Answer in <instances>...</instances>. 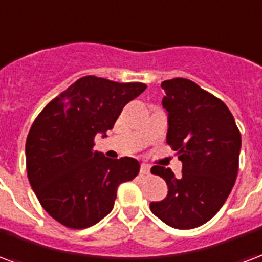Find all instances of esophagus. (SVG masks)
<instances>
[{
    "label": "esophagus",
    "instance_id": "obj_1",
    "mask_svg": "<svg viewBox=\"0 0 262 262\" xmlns=\"http://www.w3.org/2000/svg\"><path fill=\"white\" fill-rule=\"evenodd\" d=\"M140 173L141 175H148L150 173V166L147 164H141L140 165Z\"/></svg>",
    "mask_w": 262,
    "mask_h": 262
}]
</instances>
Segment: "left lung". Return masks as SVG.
Segmentation results:
<instances>
[{"instance_id": "obj_1", "label": "left lung", "mask_w": 262, "mask_h": 262, "mask_svg": "<svg viewBox=\"0 0 262 262\" xmlns=\"http://www.w3.org/2000/svg\"><path fill=\"white\" fill-rule=\"evenodd\" d=\"M166 96V143L182 161V175L152 166L165 179L168 194L150 210L176 229H193L214 216L228 199L239 169L242 137L229 108L191 80L161 83Z\"/></svg>"}]
</instances>
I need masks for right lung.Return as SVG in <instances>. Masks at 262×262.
I'll return each instance as SVG.
<instances>
[{"instance_id":"right-lung-1","label":"right lung","mask_w":262,"mask_h":262,"mask_svg":"<svg viewBox=\"0 0 262 262\" xmlns=\"http://www.w3.org/2000/svg\"><path fill=\"white\" fill-rule=\"evenodd\" d=\"M146 87L84 76L36 118L26 140L29 182L42 208L63 226L96 225L114 208L118 186L139 173L135 158L110 160L93 147Z\"/></svg>"}]
</instances>
